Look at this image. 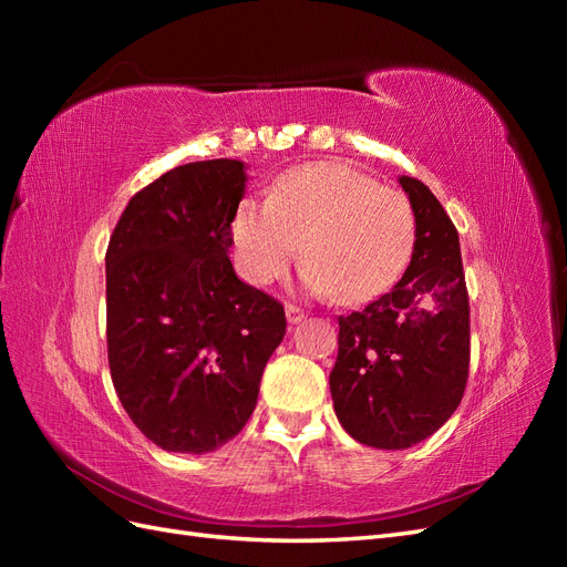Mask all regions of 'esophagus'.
I'll use <instances>...</instances> for the list:
<instances>
[{"label": "esophagus", "mask_w": 567, "mask_h": 567, "mask_svg": "<svg viewBox=\"0 0 567 567\" xmlns=\"http://www.w3.org/2000/svg\"><path fill=\"white\" fill-rule=\"evenodd\" d=\"M286 317H288L290 323H300V321L307 317V312L302 310V307H298V305H293V302H288V305H286Z\"/></svg>", "instance_id": "34e87169"}]
</instances>
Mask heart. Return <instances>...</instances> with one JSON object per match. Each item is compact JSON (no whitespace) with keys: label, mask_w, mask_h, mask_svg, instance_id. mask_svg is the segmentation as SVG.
I'll use <instances>...</instances> for the list:
<instances>
[{"label":"heart","mask_w":567,"mask_h":567,"mask_svg":"<svg viewBox=\"0 0 567 567\" xmlns=\"http://www.w3.org/2000/svg\"><path fill=\"white\" fill-rule=\"evenodd\" d=\"M416 244L404 194L342 163H312L246 198L231 221V248L252 286L281 279L298 260L305 281L340 305L373 300L402 277Z\"/></svg>","instance_id":"heart-1"}]
</instances>
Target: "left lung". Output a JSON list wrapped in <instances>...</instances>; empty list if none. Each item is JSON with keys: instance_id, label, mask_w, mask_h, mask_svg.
Wrapping results in <instances>:
<instances>
[{"instance_id": "obj_1", "label": "left lung", "mask_w": 567, "mask_h": 567, "mask_svg": "<svg viewBox=\"0 0 567 567\" xmlns=\"http://www.w3.org/2000/svg\"><path fill=\"white\" fill-rule=\"evenodd\" d=\"M416 244L400 284L362 312L338 317L329 375L340 425L362 444L404 450L461 404L471 364V307L458 231L431 188L400 177Z\"/></svg>"}]
</instances>
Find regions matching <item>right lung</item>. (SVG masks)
Instances as JSON below:
<instances>
[{
  "label": "right lung",
  "mask_w": 567,
  "mask_h": 567,
  "mask_svg": "<svg viewBox=\"0 0 567 567\" xmlns=\"http://www.w3.org/2000/svg\"><path fill=\"white\" fill-rule=\"evenodd\" d=\"M241 161L186 163L136 192L106 250L113 388L161 450L203 454L241 433L286 333L279 300L236 277Z\"/></svg>",
  "instance_id": "add662e5"
}]
</instances>
